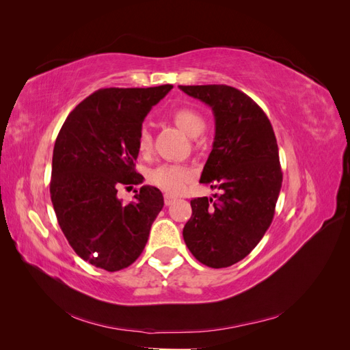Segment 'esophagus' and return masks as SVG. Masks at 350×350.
<instances>
[{
  "label": "esophagus",
  "mask_w": 350,
  "mask_h": 350,
  "mask_svg": "<svg viewBox=\"0 0 350 350\" xmlns=\"http://www.w3.org/2000/svg\"><path fill=\"white\" fill-rule=\"evenodd\" d=\"M163 200H165V204H166V206H171V204H174V203H175V201H176V198H175V197H172V196H169V194H165Z\"/></svg>",
  "instance_id": "esophagus-1"
}]
</instances>
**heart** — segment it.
Listing matches in <instances>:
<instances>
[{
	"label": "heart",
	"instance_id": "b5f03b06",
	"mask_svg": "<svg viewBox=\"0 0 350 350\" xmlns=\"http://www.w3.org/2000/svg\"><path fill=\"white\" fill-rule=\"evenodd\" d=\"M171 118L179 129L189 137H197L206 129L203 116L191 108H176L171 113ZM137 147H139V152L143 154L150 153L152 150L153 137L146 126H143L139 133ZM189 179H191V172H189V169L176 163L157 165L147 172V181H149L152 185L161 188L162 191L172 196L181 193L185 188V185L188 184Z\"/></svg>",
	"mask_w": 350,
	"mask_h": 350
}]
</instances>
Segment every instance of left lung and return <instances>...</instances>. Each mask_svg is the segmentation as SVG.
<instances>
[{
    "mask_svg": "<svg viewBox=\"0 0 350 350\" xmlns=\"http://www.w3.org/2000/svg\"><path fill=\"white\" fill-rule=\"evenodd\" d=\"M179 89L215 113L213 150L200 183L221 191L215 198L191 200L184 241L204 266L229 267L245 258L271 225L283 179L276 135L264 111L235 88Z\"/></svg>",
    "mask_w": 350,
    "mask_h": 350,
    "instance_id": "obj_1",
    "label": "left lung"
}]
</instances>
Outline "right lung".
I'll return each mask as SVG.
<instances>
[{"instance_id": "1", "label": "right lung", "mask_w": 350, "mask_h": 350, "mask_svg": "<svg viewBox=\"0 0 350 350\" xmlns=\"http://www.w3.org/2000/svg\"><path fill=\"white\" fill-rule=\"evenodd\" d=\"M172 84L99 89L67 116L54 146L51 200L61 230L92 266L118 271L140 257L163 207L157 188L134 189L131 203L116 197L121 185H139L137 139L146 115Z\"/></svg>"}]
</instances>
